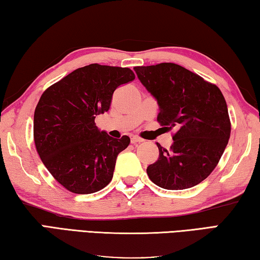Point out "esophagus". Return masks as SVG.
Masks as SVG:
<instances>
[{
  "label": "esophagus",
  "instance_id": "1",
  "mask_svg": "<svg viewBox=\"0 0 260 260\" xmlns=\"http://www.w3.org/2000/svg\"><path fill=\"white\" fill-rule=\"evenodd\" d=\"M142 142H144V140L142 138H139L138 136H131V144H137Z\"/></svg>",
  "mask_w": 260,
  "mask_h": 260
}]
</instances>
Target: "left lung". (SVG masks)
<instances>
[{
  "instance_id": "left-lung-1",
  "label": "left lung",
  "mask_w": 260,
  "mask_h": 260,
  "mask_svg": "<svg viewBox=\"0 0 260 260\" xmlns=\"http://www.w3.org/2000/svg\"><path fill=\"white\" fill-rule=\"evenodd\" d=\"M138 79L157 100V122L176 127L170 149L157 144V161L147 167L154 184L186 189L211 174L231 136L226 100L216 84L174 62L135 67Z\"/></svg>"
}]
</instances>
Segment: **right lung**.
Here are the masks:
<instances>
[{
	"label": "right lung",
	"instance_id": "right-lung-1",
	"mask_svg": "<svg viewBox=\"0 0 260 260\" xmlns=\"http://www.w3.org/2000/svg\"><path fill=\"white\" fill-rule=\"evenodd\" d=\"M126 67L99 63L77 68L50 85L34 113V143L43 165L59 184L75 194L103 189L113 178L127 136L114 139L95 126L108 112L118 85L135 80Z\"/></svg>",
	"mask_w": 260,
	"mask_h": 260
}]
</instances>
